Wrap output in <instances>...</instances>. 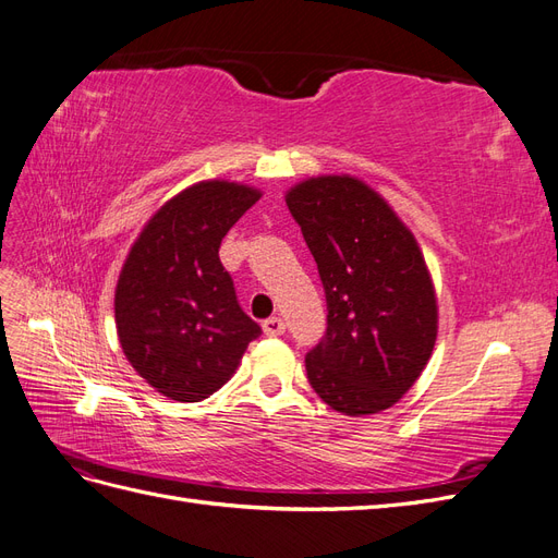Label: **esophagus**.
Segmentation results:
<instances>
[{"mask_svg": "<svg viewBox=\"0 0 558 558\" xmlns=\"http://www.w3.org/2000/svg\"><path fill=\"white\" fill-rule=\"evenodd\" d=\"M263 332L269 335V337H277V335H283L286 332V324L283 318L279 316H269L263 320Z\"/></svg>", "mask_w": 558, "mask_h": 558, "instance_id": "obj_1", "label": "esophagus"}]
</instances>
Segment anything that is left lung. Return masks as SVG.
<instances>
[{
  "label": "left lung",
  "instance_id": "1",
  "mask_svg": "<svg viewBox=\"0 0 558 558\" xmlns=\"http://www.w3.org/2000/svg\"><path fill=\"white\" fill-rule=\"evenodd\" d=\"M286 205L328 302L326 337L305 359L312 388L347 416L393 408L437 340V293L414 232L351 174L302 179L286 191Z\"/></svg>",
  "mask_w": 558,
  "mask_h": 558
}]
</instances>
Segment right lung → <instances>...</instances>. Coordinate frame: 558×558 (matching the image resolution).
Listing matches in <instances>:
<instances>
[{
	"instance_id": "1",
	"label": "right lung",
	"mask_w": 558,
	"mask_h": 558,
	"mask_svg": "<svg viewBox=\"0 0 558 558\" xmlns=\"http://www.w3.org/2000/svg\"><path fill=\"white\" fill-rule=\"evenodd\" d=\"M260 197L242 181H197L162 202L128 251L113 295L118 342L165 398H209L260 335L218 258L228 230Z\"/></svg>"
}]
</instances>
